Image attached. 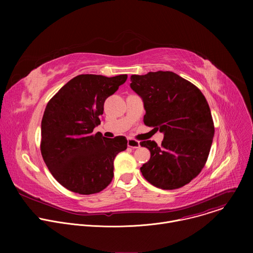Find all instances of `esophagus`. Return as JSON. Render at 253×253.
<instances>
[{"mask_svg": "<svg viewBox=\"0 0 253 253\" xmlns=\"http://www.w3.org/2000/svg\"><path fill=\"white\" fill-rule=\"evenodd\" d=\"M127 145H128V147H130V148H133V149H137V148H139L140 147V143H139V141H136V140H134V139H128V142H127Z\"/></svg>", "mask_w": 253, "mask_h": 253, "instance_id": "esophagus-1", "label": "esophagus"}]
</instances>
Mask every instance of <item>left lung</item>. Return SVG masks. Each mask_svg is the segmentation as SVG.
<instances>
[{
	"label": "left lung",
	"mask_w": 253,
	"mask_h": 253,
	"mask_svg": "<svg viewBox=\"0 0 253 253\" xmlns=\"http://www.w3.org/2000/svg\"><path fill=\"white\" fill-rule=\"evenodd\" d=\"M131 89L143 101L144 123L164 134L161 146L155 141L140 143L150 159L140 168L155 187L172 190L188 184L204 167L214 136L209 105L201 91L169 71L132 75Z\"/></svg>",
	"instance_id": "1"
}]
</instances>
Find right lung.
Returning <instances> with one entry per match:
<instances>
[{"instance_id": "obj_1", "label": "right lung", "mask_w": 253, "mask_h": 253, "mask_svg": "<svg viewBox=\"0 0 253 253\" xmlns=\"http://www.w3.org/2000/svg\"><path fill=\"white\" fill-rule=\"evenodd\" d=\"M126 80L127 75H79L48 102L41 124V153L51 174L68 190L89 195L111 183L114 159L126 150L127 139H108L93 130L101 123L105 100Z\"/></svg>"}]
</instances>
